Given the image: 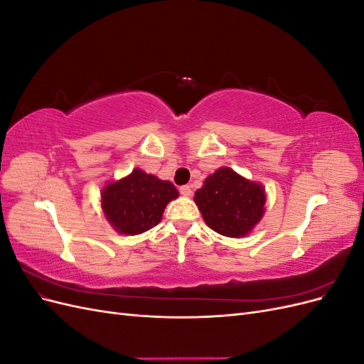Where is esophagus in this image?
<instances>
[{"instance_id": "esophagus-1", "label": "esophagus", "mask_w": 364, "mask_h": 364, "mask_svg": "<svg viewBox=\"0 0 364 364\" xmlns=\"http://www.w3.org/2000/svg\"><path fill=\"white\" fill-rule=\"evenodd\" d=\"M179 191H181V194H182V196H185V197H190V196H191V193H193L190 185H183V186H181Z\"/></svg>"}]
</instances>
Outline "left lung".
I'll list each match as a JSON object with an SVG mask.
<instances>
[{
	"label": "left lung",
	"instance_id": "1",
	"mask_svg": "<svg viewBox=\"0 0 364 364\" xmlns=\"http://www.w3.org/2000/svg\"><path fill=\"white\" fill-rule=\"evenodd\" d=\"M205 223L225 237L247 235L264 215L266 191L232 168L222 167L208 176L194 194Z\"/></svg>",
	"mask_w": 364,
	"mask_h": 364
}]
</instances>
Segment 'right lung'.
<instances>
[{"label": "right lung", "instance_id": "right-lung-1", "mask_svg": "<svg viewBox=\"0 0 364 364\" xmlns=\"http://www.w3.org/2000/svg\"><path fill=\"white\" fill-rule=\"evenodd\" d=\"M178 196L171 182L135 168L126 178L105 186L102 209L117 232L138 235L156 226L165 206Z\"/></svg>", "mask_w": 364, "mask_h": 364}]
</instances>
